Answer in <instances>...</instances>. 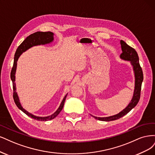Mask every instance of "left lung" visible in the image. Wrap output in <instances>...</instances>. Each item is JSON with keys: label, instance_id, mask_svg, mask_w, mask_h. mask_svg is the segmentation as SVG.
Here are the masks:
<instances>
[{"label": "left lung", "instance_id": "obj_1", "mask_svg": "<svg viewBox=\"0 0 155 155\" xmlns=\"http://www.w3.org/2000/svg\"><path fill=\"white\" fill-rule=\"evenodd\" d=\"M120 42L121 49L122 51L120 56V58L123 60V61L130 62L133 67V70L134 76V88L133 97L127 107H125L122 111H121L117 114L107 117H97L93 116L94 118L98 120L109 122L120 118L124 115H126L132 109H133L137 106V104H138L140 100V97L141 86L143 77L142 69L139 64V58L138 54L135 51V49L128 46L124 41L121 40Z\"/></svg>", "mask_w": 155, "mask_h": 155}]
</instances>
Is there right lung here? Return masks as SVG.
Segmentation results:
<instances>
[{
	"mask_svg": "<svg viewBox=\"0 0 155 155\" xmlns=\"http://www.w3.org/2000/svg\"><path fill=\"white\" fill-rule=\"evenodd\" d=\"M53 41H54V33L51 31H48V32L38 31L28 36L17 49L15 54L13 66L11 71V79L13 82V99H14L15 103V104L17 105L18 108L19 109H21V110L22 112H24L25 114H27L28 117H31L35 120H38V121L51 120L55 118L62 110L65 101H66V97L68 95V93L63 98V100L62 101L61 104H60L57 110L53 114H52L51 115H49L48 117H38L36 115H34V114H33L31 113L28 112L22 107L21 102H20V99H19L18 94L17 93L16 84L15 82V73H16L17 66V61L20 56H21L24 52L28 50L29 49H30L34 46H41H41H44V45L51 44V42H53Z\"/></svg>",
	"mask_w": 155,
	"mask_h": 155,
	"instance_id": "add662e5",
	"label": "right lung"
}]
</instances>
